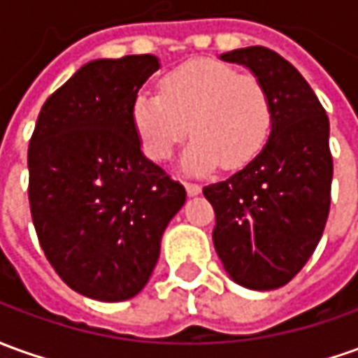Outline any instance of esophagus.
Here are the masks:
<instances>
[{
  "label": "esophagus",
  "mask_w": 358,
  "mask_h": 358,
  "mask_svg": "<svg viewBox=\"0 0 358 358\" xmlns=\"http://www.w3.org/2000/svg\"><path fill=\"white\" fill-rule=\"evenodd\" d=\"M185 189H187V194L189 196H196V194H201V185H196V183H185Z\"/></svg>",
  "instance_id": "obj_1"
}]
</instances>
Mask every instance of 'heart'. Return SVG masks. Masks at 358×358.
<instances>
[{
	"mask_svg": "<svg viewBox=\"0 0 358 358\" xmlns=\"http://www.w3.org/2000/svg\"><path fill=\"white\" fill-rule=\"evenodd\" d=\"M144 154L167 162L189 136L183 169L204 175L220 167H243L263 150L271 132V101L253 73L212 60H193L165 73L159 95L140 91L130 108Z\"/></svg>",
	"mask_w": 358,
	"mask_h": 358,
	"instance_id": "obj_1",
	"label": "heart"
}]
</instances>
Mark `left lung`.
<instances>
[{"instance_id": "left-lung-1", "label": "left lung", "mask_w": 358, "mask_h": 358, "mask_svg": "<svg viewBox=\"0 0 358 358\" xmlns=\"http://www.w3.org/2000/svg\"><path fill=\"white\" fill-rule=\"evenodd\" d=\"M268 93L273 120L263 150L226 181L204 187L216 214L214 250L228 277L275 290L296 277L322 240L334 177L329 118L302 73L277 52H224Z\"/></svg>"}]
</instances>
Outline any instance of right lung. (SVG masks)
<instances>
[{
  "label": "right lung",
  "mask_w": 358,
  "mask_h": 358,
  "mask_svg": "<svg viewBox=\"0 0 358 358\" xmlns=\"http://www.w3.org/2000/svg\"><path fill=\"white\" fill-rule=\"evenodd\" d=\"M159 58L83 64L41 108L29 144V203L44 255L76 292L134 298L187 193L150 162L130 108Z\"/></svg>",
  "instance_id": "add662e5"
}]
</instances>
